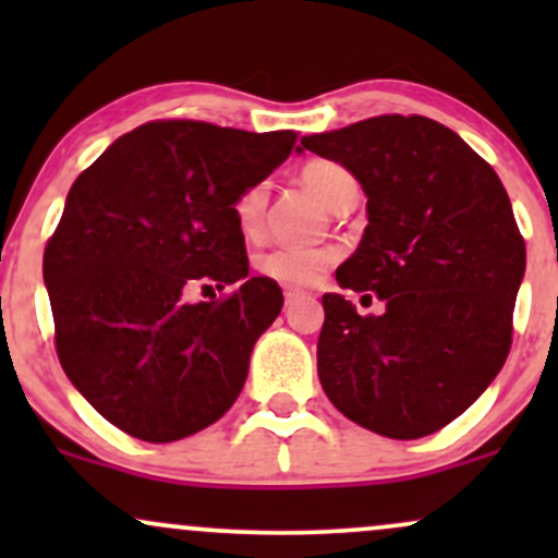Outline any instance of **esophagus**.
<instances>
[{"label":"esophagus","mask_w":558,"mask_h":558,"mask_svg":"<svg viewBox=\"0 0 558 558\" xmlns=\"http://www.w3.org/2000/svg\"><path fill=\"white\" fill-rule=\"evenodd\" d=\"M299 299H304V293L299 291V288H286V306H291V304H296Z\"/></svg>","instance_id":"obj_1"}]
</instances>
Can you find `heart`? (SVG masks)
<instances>
[{
  "label": "heart",
  "mask_w": 558,
  "mask_h": 558,
  "mask_svg": "<svg viewBox=\"0 0 558 558\" xmlns=\"http://www.w3.org/2000/svg\"><path fill=\"white\" fill-rule=\"evenodd\" d=\"M301 181L315 194L325 207L332 209L349 189H356L354 175L336 162H310L301 170ZM267 207V185L257 183L246 189L235 202V220L243 233H254L262 228ZM336 259L330 248H304V246H280L262 257V272L280 280L286 286H312L323 278Z\"/></svg>",
  "instance_id": "obj_1"
}]
</instances>
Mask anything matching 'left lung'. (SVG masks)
Instances as JSON below:
<instances>
[{"label":"left lung","mask_w":558,"mask_h":558,"mask_svg":"<svg viewBox=\"0 0 558 558\" xmlns=\"http://www.w3.org/2000/svg\"><path fill=\"white\" fill-rule=\"evenodd\" d=\"M301 146L360 181L367 228L336 280L386 304L362 317L341 293H325L319 383L356 425L425 438L466 412L509 354L524 241L504 183L451 128L422 114H380Z\"/></svg>","instance_id":"obj_1"}]
</instances>
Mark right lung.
<instances>
[{
  "instance_id": "right-lung-1",
  "label": "right lung",
  "mask_w": 558,
  "mask_h": 558,
  "mask_svg": "<svg viewBox=\"0 0 558 558\" xmlns=\"http://www.w3.org/2000/svg\"><path fill=\"white\" fill-rule=\"evenodd\" d=\"M293 144V131L159 120L75 178L44 252L57 356L123 433L170 444L239 399L283 293L272 278H246L235 202L301 151ZM196 282L234 291L191 305L184 293Z\"/></svg>"
}]
</instances>
